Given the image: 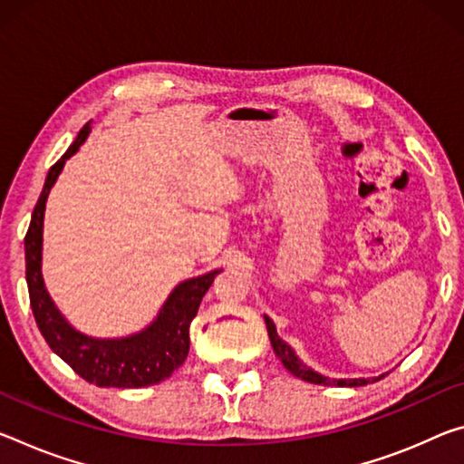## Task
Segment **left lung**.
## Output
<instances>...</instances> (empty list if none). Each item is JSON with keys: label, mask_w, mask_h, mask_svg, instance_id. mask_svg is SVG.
<instances>
[{"label": "left lung", "mask_w": 464, "mask_h": 464, "mask_svg": "<svg viewBox=\"0 0 464 464\" xmlns=\"http://www.w3.org/2000/svg\"><path fill=\"white\" fill-rule=\"evenodd\" d=\"M264 322H266V328H268V336H270V344L272 349H275V355L281 359V363L289 370L293 376H297L305 382H312V384H322V386H365L370 384V382H378L386 376V373H382L378 378H328V376H322V373L314 372L310 365H305L301 359L297 357V353L293 351L291 344H286L281 336L276 334V326L275 322H272L268 315H264Z\"/></svg>", "instance_id": "obj_1"}]
</instances>
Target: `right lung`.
Wrapping results in <instances>:
<instances>
[{"label":"right lung","instance_id":"right-lung-1","mask_svg":"<svg viewBox=\"0 0 464 464\" xmlns=\"http://www.w3.org/2000/svg\"><path fill=\"white\" fill-rule=\"evenodd\" d=\"M91 121L63 157L49 169L45 186L39 196L24 237L26 285L31 307L41 334L55 355H60L80 378L99 388H144L167 380L186 362L189 351V324L196 318L200 301L210 289L212 281L223 268L188 278L169 293L149 326L134 334L117 338L88 336L73 328L65 315L57 310L43 281V220L51 188L60 178L65 160L80 150L91 134Z\"/></svg>","mask_w":464,"mask_h":464}]
</instances>
